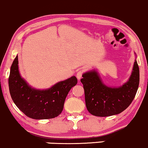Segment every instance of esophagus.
<instances>
[{"label":"esophagus","instance_id":"1","mask_svg":"<svg viewBox=\"0 0 148 148\" xmlns=\"http://www.w3.org/2000/svg\"><path fill=\"white\" fill-rule=\"evenodd\" d=\"M82 74H83V71H78V72L77 73V75H76V76H77V78L78 79H80L81 78H82Z\"/></svg>","mask_w":148,"mask_h":148}]
</instances>
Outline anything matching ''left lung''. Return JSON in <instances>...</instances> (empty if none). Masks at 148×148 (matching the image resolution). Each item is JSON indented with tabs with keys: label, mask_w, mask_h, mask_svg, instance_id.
Masks as SVG:
<instances>
[{
	"label": "left lung",
	"mask_w": 148,
	"mask_h": 148,
	"mask_svg": "<svg viewBox=\"0 0 148 148\" xmlns=\"http://www.w3.org/2000/svg\"><path fill=\"white\" fill-rule=\"evenodd\" d=\"M81 79L85 103L89 113L98 117L117 114L129 107L139 85V68L135 60L129 80L119 87H110L102 82L96 71H88Z\"/></svg>",
	"instance_id": "1"
}]
</instances>
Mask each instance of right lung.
Instances as JSON below:
<instances>
[{
	"label": "right lung",
	"mask_w": 148,
	"mask_h": 148,
	"mask_svg": "<svg viewBox=\"0 0 148 148\" xmlns=\"http://www.w3.org/2000/svg\"><path fill=\"white\" fill-rule=\"evenodd\" d=\"M18 64L16 55L8 79L10 93L16 107L27 117L35 119H52L59 115L69 91L77 84L75 76L59 82L49 89H36L21 77Z\"/></svg>",
	"instance_id": "add662e5"
}]
</instances>
